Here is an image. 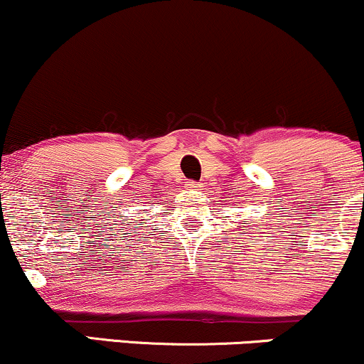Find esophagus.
<instances>
[{
  "label": "esophagus",
  "instance_id": "esophagus-1",
  "mask_svg": "<svg viewBox=\"0 0 364 364\" xmlns=\"http://www.w3.org/2000/svg\"><path fill=\"white\" fill-rule=\"evenodd\" d=\"M187 186H189V187H191V189H196V191H201L203 183H201V182H189V183H187Z\"/></svg>",
  "mask_w": 364,
  "mask_h": 364
}]
</instances>
